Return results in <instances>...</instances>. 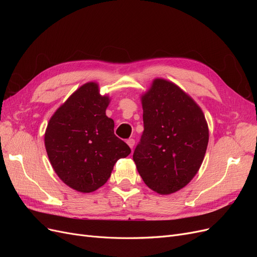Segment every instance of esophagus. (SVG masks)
Instances as JSON below:
<instances>
[{
	"label": "esophagus",
	"instance_id": "34e87169",
	"mask_svg": "<svg viewBox=\"0 0 257 257\" xmlns=\"http://www.w3.org/2000/svg\"><path fill=\"white\" fill-rule=\"evenodd\" d=\"M126 144L128 145V147L131 148V149H133L134 145H135V141H134L133 138H130V139H127V141H126Z\"/></svg>",
	"mask_w": 257,
	"mask_h": 257
}]
</instances>
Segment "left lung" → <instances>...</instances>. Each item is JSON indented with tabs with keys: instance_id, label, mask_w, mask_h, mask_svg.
<instances>
[{
	"instance_id": "1",
	"label": "left lung",
	"mask_w": 257,
	"mask_h": 257,
	"mask_svg": "<svg viewBox=\"0 0 257 257\" xmlns=\"http://www.w3.org/2000/svg\"><path fill=\"white\" fill-rule=\"evenodd\" d=\"M144 133L133 160L144 182L162 195L188 184L199 170L209 141L200 107L165 79H154L142 96Z\"/></svg>"
}]
</instances>
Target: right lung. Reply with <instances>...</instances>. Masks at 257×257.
Wrapping results in <instances>:
<instances>
[{
    "instance_id": "right-lung-1",
    "label": "right lung",
    "mask_w": 257,
    "mask_h": 257,
    "mask_svg": "<svg viewBox=\"0 0 257 257\" xmlns=\"http://www.w3.org/2000/svg\"><path fill=\"white\" fill-rule=\"evenodd\" d=\"M110 99L100 95L96 82L84 83L50 118L45 147L54 172L69 188L91 193L109 179L130 147L113 133L106 115Z\"/></svg>"
}]
</instances>
